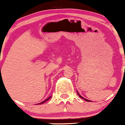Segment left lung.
Segmentation results:
<instances>
[{"label":"left lung","instance_id":"8db88e82","mask_svg":"<svg viewBox=\"0 0 125 125\" xmlns=\"http://www.w3.org/2000/svg\"><path fill=\"white\" fill-rule=\"evenodd\" d=\"M77 94H78V96H79L80 97H81V98H82V99H83L84 100H85V101H88V102H91V101H90V100H88V99H85V98H84V97H83L82 96H80V95L79 94H78V92H77Z\"/></svg>","mask_w":125,"mask_h":125}]
</instances>
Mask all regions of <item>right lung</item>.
Instances as JSON below:
<instances>
[{
	"label": "right lung",
	"mask_w": 125,
	"mask_h": 125,
	"mask_svg": "<svg viewBox=\"0 0 125 125\" xmlns=\"http://www.w3.org/2000/svg\"><path fill=\"white\" fill-rule=\"evenodd\" d=\"M51 97H52V96H50V97H48V98H47V99H45V101H42V103H39V104H43L44 103H45V102H47V101H48V100H49V99H50Z\"/></svg>",
	"instance_id": "obj_1"
}]
</instances>
